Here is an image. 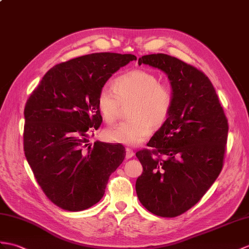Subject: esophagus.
Wrapping results in <instances>:
<instances>
[{
  "instance_id": "1",
  "label": "esophagus",
  "mask_w": 249,
  "mask_h": 249,
  "mask_svg": "<svg viewBox=\"0 0 249 249\" xmlns=\"http://www.w3.org/2000/svg\"><path fill=\"white\" fill-rule=\"evenodd\" d=\"M126 159H130L131 157H134V155H135V153H134V151H132L131 148H129V147H126Z\"/></svg>"
}]
</instances>
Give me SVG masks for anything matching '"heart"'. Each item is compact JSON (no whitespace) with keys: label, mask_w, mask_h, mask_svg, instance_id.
Instances as JSON below:
<instances>
[{"label":"heart","mask_w":249,"mask_h":249,"mask_svg":"<svg viewBox=\"0 0 249 249\" xmlns=\"http://www.w3.org/2000/svg\"><path fill=\"white\" fill-rule=\"evenodd\" d=\"M113 88L98 92L96 105L107 124L119 118L121 104L132 102L127 117L130 120L105 130L106 140L135 146L145 141L154 129L162 127L174 108V91L161 84L157 75L142 69L126 72L114 79Z\"/></svg>","instance_id":"heart-1"}]
</instances>
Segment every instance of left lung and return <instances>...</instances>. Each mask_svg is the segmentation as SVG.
<instances>
[{
  "instance_id": "8db88e82",
  "label": "left lung",
  "mask_w": 249,
  "mask_h": 249,
  "mask_svg": "<svg viewBox=\"0 0 249 249\" xmlns=\"http://www.w3.org/2000/svg\"><path fill=\"white\" fill-rule=\"evenodd\" d=\"M163 71L174 91L166 123L136 153L143 166L136 182L140 203L153 214L175 217L196 205L224 165L228 120L207 75L166 54L139 58Z\"/></svg>"
}]
</instances>
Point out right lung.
<instances>
[{"label": "right lung", "instance_id": "add662e5", "mask_svg": "<svg viewBox=\"0 0 249 249\" xmlns=\"http://www.w3.org/2000/svg\"><path fill=\"white\" fill-rule=\"evenodd\" d=\"M131 54L93 53L58 63L46 72L24 108L23 147L40 188L63 210L82 211L105 193L125 158L122 145L88 144L103 122L98 92Z\"/></svg>", "mask_w": 249, "mask_h": 249}]
</instances>
